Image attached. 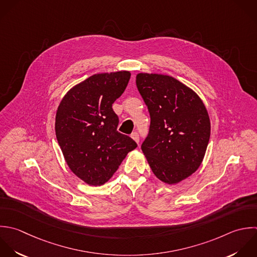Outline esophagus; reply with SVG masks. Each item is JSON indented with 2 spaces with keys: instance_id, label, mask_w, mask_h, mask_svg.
I'll list each match as a JSON object with an SVG mask.
<instances>
[{
  "instance_id": "obj_1",
  "label": "esophagus",
  "mask_w": 257,
  "mask_h": 257,
  "mask_svg": "<svg viewBox=\"0 0 257 257\" xmlns=\"http://www.w3.org/2000/svg\"><path fill=\"white\" fill-rule=\"evenodd\" d=\"M131 138H132L136 143L139 142V134H138V133H136V132L132 133V134H131Z\"/></svg>"
}]
</instances>
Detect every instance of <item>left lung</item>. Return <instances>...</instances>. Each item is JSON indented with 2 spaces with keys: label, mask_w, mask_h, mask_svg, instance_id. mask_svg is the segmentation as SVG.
<instances>
[{
  "label": "left lung",
  "mask_w": 257,
  "mask_h": 257,
  "mask_svg": "<svg viewBox=\"0 0 257 257\" xmlns=\"http://www.w3.org/2000/svg\"><path fill=\"white\" fill-rule=\"evenodd\" d=\"M136 85L151 119L141 149L155 176L176 184L202 163L210 138L208 112L192 89L171 76L139 73Z\"/></svg>",
  "instance_id": "8db88e82"
}]
</instances>
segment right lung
I'll return each mask as SVG.
<instances>
[{"label":"right lung","instance_id":"obj_1","mask_svg":"<svg viewBox=\"0 0 257 257\" xmlns=\"http://www.w3.org/2000/svg\"><path fill=\"white\" fill-rule=\"evenodd\" d=\"M130 76L129 71L95 74L70 89L59 104L58 143L71 171L89 185L106 183L137 147L117 131L119 119L112 109Z\"/></svg>","mask_w":257,"mask_h":257}]
</instances>
